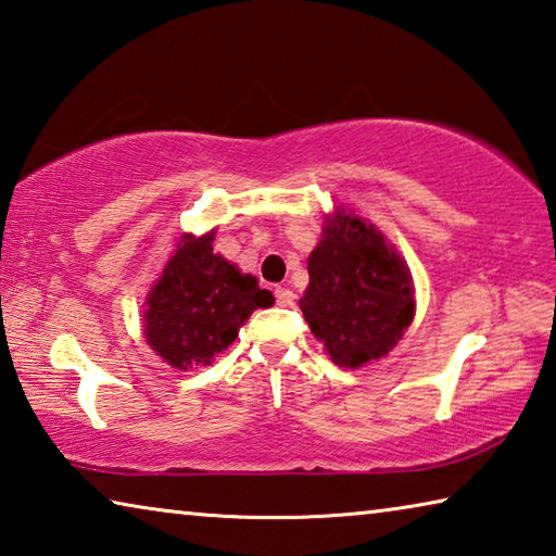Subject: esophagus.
<instances>
[{
	"instance_id": "34e87169",
	"label": "esophagus",
	"mask_w": 556,
	"mask_h": 556,
	"mask_svg": "<svg viewBox=\"0 0 556 556\" xmlns=\"http://www.w3.org/2000/svg\"><path fill=\"white\" fill-rule=\"evenodd\" d=\"M275 296H277V304L279 306H291V304H294V291L287 289V287H277L275 289Z\"/></svg>"
}]
</instances>
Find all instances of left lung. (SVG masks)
I'll return each mask as SVG.
<instances>
[{
  "label": "left lung",
  "mask_w": 556,
  "mask_h": 556,
  "mask_svg": "<svg viewBox=\"0 0 556 556\" xmlns=\"http://www.w3.org/2000/svg\"><path fill=\"white\" fill-rule=\"evenodd\" d=\"M301 312L341 368L388 355L414 318V281L394 244L353 211L336 205L308 255Z\"/></svg>",
  "instance_id": "left-lung-1"
}]
</instances>
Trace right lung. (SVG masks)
I'll return each mask as SVG.
<instances>
[{
	"label": "right lung",
	"instance_id": "obj_1",
	"mask_svg": "<svg viewBox=\"0 0 556 556\" xmlns=\"http://www.w3.org/2000/svg\"><path fill=\"white\" fill-rule=\"evenodd\" d=\"M213 240L215 230L184 232L144 301L147 343L176 370L211 365L255 308L275 304L257 277L213 252Z\"/></svg>",
	"mask_w": 556,
	"mask_h": 556
}]
</instances>
